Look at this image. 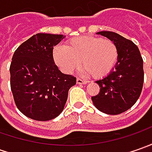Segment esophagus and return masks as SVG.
<instances>
[{
    "label": "esophagus",
    "mask_w": 152,
    "mask_h": 152,
    "mask_svg": "<svg viewBox=\"0 0 152 152\" xmlns=\"http://www.w3.org/2000/svg\"><path fill=\"white\" fill-rule=\"evenodd\" d=\"M76 82H77V84H79V85H85V84L87 83L86 81L83 80V79H79V78H78V79H76Z\"/></svg>",
    "instance_id": "34e87169"
}]
</instances>
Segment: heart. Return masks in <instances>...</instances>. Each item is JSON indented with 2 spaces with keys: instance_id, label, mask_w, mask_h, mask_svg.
I'll list each match as a JSON object with an SVG mask.
<instances>
[{
  "instance_id": "b5f03b06",
  "label": "heart",
  "mask_w": 152,
  "mask_h": 152,
  "mask_svg": "<svg viewBox=\"0 0 152 152\" xmlns=\"http://www.w3.org/2000/svg\"><path fill=\"white\" fill-rule=\"evenodd\" d=\"M53 57L64 73H72L80 62L83 73L100 79L107 75L116 65L118 48L110 39L82 36L72 39L66 46L55 47Z\"/></svg>"
}]
</instances>
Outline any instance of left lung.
<instances>
[{"label":"left lung","instance_id":"1","mask_svg":"<svg viewBox=\"0 0 152 152\" xmlns=\"http://www.w3.org/2000/svg\"><path fill=\"white\" fill-rule=\"evenodd\" d=\"M113 40L118 48V59L107 77L96 81L98 95L91 97L102 113L118 115L132 107L141 94L144 83L143 59L137 45L111 31L97 33Z\"/></svg>","mask_w":152,"mask_h":152}]
</instances>
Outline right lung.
<instances>
[{
	"label": "right lung",
	"instance_id": "add662e5",
	"mask_svg": "<svg viewBox=\"0 0 152 152\" xmlns=\"http://www.w3.org/2000/svg\"><path fill=\"white\" fill-rule=\"evenodd\" d=\"M62 34H36L15 50L10 85L15 104L26 117L48 121L61 113L76 78L64 74L53 60V48Z\"/></svg>",
	"mask_w": 152,
	"mask_h": 152
}]
</instances>
